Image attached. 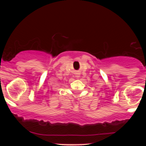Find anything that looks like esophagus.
Returning <instances> with one entry per match:
<instances>
[{"label":"esophagus","mask_w":146,"mask_h":146,"mask_svg":"<svg viewBox=\"0 0 146 146\" xmlns=\"http://www.w3.org/2000/svg\"><path fill=\"white\" fill-rule=\"evenodd\" d=\"M76 77H79L80 75H77V76H76Z\"/></svg>","instance_id":"1"}]
</instances>
